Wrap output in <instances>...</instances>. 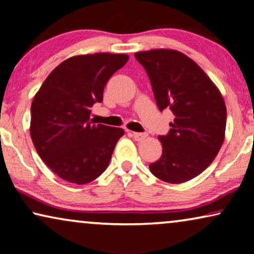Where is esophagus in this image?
<instances>
[{
	"mask_svg": "<svg viewBox=\"0 0 254 254\" xmlns=\"http://www.w3.org/2000/svg\"><path fill=\"white\" fill-rule=\"evenodd\" d=\"M133 136L136 141H142L147 137V134L145 133H136V131H133Z\"/></svg>",
	"mask_w": 254,
	"mask_h": 254,
	"instance_id": "1",
	"label": "esophagus"
}]
</instances>
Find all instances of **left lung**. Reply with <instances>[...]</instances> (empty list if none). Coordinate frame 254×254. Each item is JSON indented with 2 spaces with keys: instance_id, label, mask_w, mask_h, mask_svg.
Returning a JSON list of instances; mask_svg holds the SVG:
<instances>
[{
  "instance_id": "8db88e82",
  "label": "left lung",
  "mask_w": 254,
  "mask_h": 254,
  "mask_svg": "<svg viewBox=\"0 0 254 254\" xmlns=\"http://www.w3.org/2000/svg\"><path fill=\"white\" fill-rule=\"evenodd\" d=\"M134 55L147 71L159 111L170 107L175 114L169 134L158 136L161 158L149 169L165 183L189 182L213 163L224 142L227 107L222 93L182 52L159 48Z\"/></svg>"
}]
</instances>
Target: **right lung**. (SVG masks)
Returning <instances> with one entry per match:
<instances>
[{
    "instance_id": "add662e5",
    "label": "right lung",
    "mask_w": 254,
    "mask_h": 254,
    "mask_svg": "<svg viewBox=\"0 0 254 254\" xmlns=\"http://www.w3.org/2000/svg\"><path fill=\"white\" fill-rule=\"evenodd\" d=\"M127 54L75 55L45 79L31 106L30 134L38 155L58 177L88 184L105 171L123 128L90 124L107 81L127 64Z\"/></svg>"
}]
</instances>
